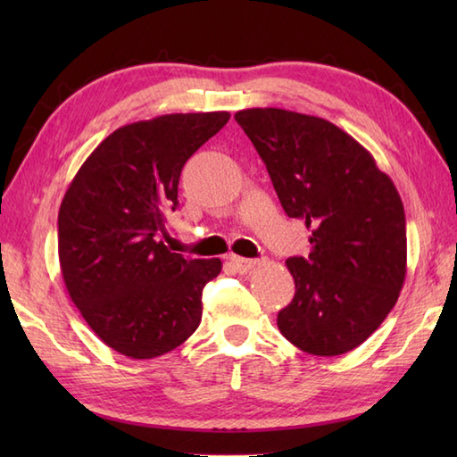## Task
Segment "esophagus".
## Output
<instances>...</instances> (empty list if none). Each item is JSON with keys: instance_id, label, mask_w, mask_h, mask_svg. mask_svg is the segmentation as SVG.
<instances>
[{"instance_id": "1", "label": "esophagus", "mask_w": 457, "mask_h": 457, "mask_svg": "<svg viewBox=\"0 0 457 457\" xmlns=\"http://www.w3.org/2000/svg\"><path fill=\"white\" fill-rule=\"evenodd\" d=\"M229 263L234 265V269L237 270V273H249V270L257 265V261L255 259H245V257L231 255L229 257Z\"/></svg>"}]
</instances>
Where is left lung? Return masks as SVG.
<instances>
[{
	"instance_id": "1",
	"label": "left lung",
	"mask_w": 457,
	"mask_h": 457,
	"mask_svg": "<svg viewBox=\"0 0 457 457\" xmlns=\"http://www.w3.org/2000/svg\"><path fill=\"white\" fill-rule=\"evenodd\" d=\"M236 121L267 164L288 218L312 229L310 255L290 257L293 303L277 316L290 344L334 357L389 316L406 277L403 200L373 154L328 120L251 108Z\"/></svg>"
}]
</instances>
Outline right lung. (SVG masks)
<instances>
[{
    "mask_svg": "<svg viewBox=\"0 0 457 457\" xmlns=\"http://www.w3.org/2000/svg\"><path fill=\"white\" fill-rule=\"evenodd\" d=\"M228 112L169 113L115 129L84 161L58 210V259L72 303L129 359L172 352L196 332L220 259L172 253L159 231L179 204L184 162Z\"/></svg>",
    "mask_w": 457,
    "mask_h": 457,
    "instance_id": "right-lung-1",
    "label": "right lung"
}]
</instances>
